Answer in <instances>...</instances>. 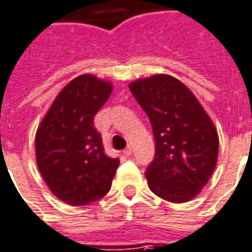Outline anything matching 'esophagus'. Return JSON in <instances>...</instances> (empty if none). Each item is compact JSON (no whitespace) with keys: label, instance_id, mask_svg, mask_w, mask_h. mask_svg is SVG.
Masks as SVG:
<instances>
[{"label":"esophagus","instance_id":"1","mask_svg":"<svg viewBox=\"0 0 252 252\" xmlns=\"http://www.w3.org/2000/svg\"><path fill=\"white\" fill-rule=\"evenodd\" d=\"M124 155H126V156H131V155H132V148H131V146H128V148H126V150H124Z\"/></svg>","mask_w":252,"mask_h":252}]
</instances>
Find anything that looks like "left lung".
<instances>
[{
	"label": "left lung",
	"instance_id": "1",
	"mask_svg": "<svg viewBox=\"0 0 252 252\" xmlns=\"http://www.w3.org/2000/svg\"><path fill=\"white\" fill-rule=\"evenodd\" d=\"M152 123L155 160L146 169L150 190L171 203L194 198L210 181L220 138L212 120L184 83L155 74L129 83Z\"/></svg>",
	"mask_w": 252,
	"mask_h": 252
}]
</instances>
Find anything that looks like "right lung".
Here are the masks:
<instances>
[{
  "mask_svg": "<svg viewBox=\"0 0 252 252\" xmlns=\"http://www.w3.org/2000/svg\"><path fill=\"white\" fill-rule=\"evenodd\" d=\"M113 84L92 74L73 78L58 94L35 132V160L49 190L70 205H87L110 190L119 158L104 153L94 117Z\"/></svg>",
  "mask_w": 252,
  "mask_h": 252,
  "instance_id": "right-lung-1",
  "label": "right lung"
}]
</instances>
